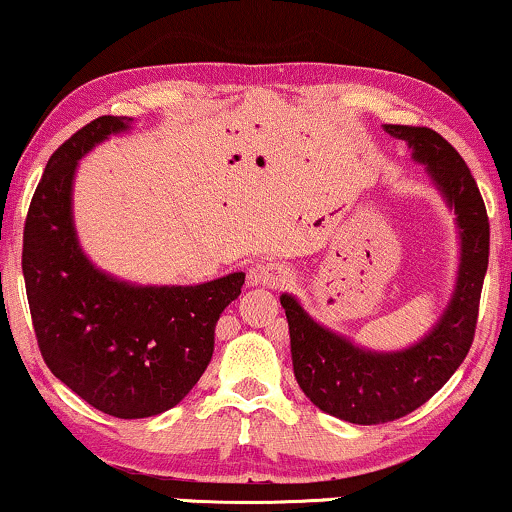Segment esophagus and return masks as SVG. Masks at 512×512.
<instances>
[{"mask_svg":"<svg viewBox=\"0 0 512 512\" xmlns=\"http://www.w3.org/2000/svg\"><path fill=\"white\" fill-rule=\"evenodd\" d=\"M246 282L251 287H273V289H282L294 282V273L292 268H287L285 263H258V266L249 268L246 273Z\"/></svg>","mask_w":512,"mask_h":512,"instance_id":"1","label":"esophagus"}]
</instances>
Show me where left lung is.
Returning a JSON list of instances; mask_svg holds the SVG:
<instances>
[{
	"mask_svg": "<svg viewBox=\"0 0 512 512\" xmlns=\"http://www.w3.org/2000/svg\"><path fill=\"white\" fill-rule=\"evenodd\" d=\"M408 144L456 216L458 273L453 294L432 330L399 351H375L320 325L299 299L282 294L294 377L313 406L353 425H380L413 413L449 382L475 337L479 294L489 266V218L470 168L430 128L384 125Z\"/></svg>",
	"mask_w": 512,
	"mask_h": 512,
	"instance_id": "1",
	"label": "left lung"
}]
</instances>
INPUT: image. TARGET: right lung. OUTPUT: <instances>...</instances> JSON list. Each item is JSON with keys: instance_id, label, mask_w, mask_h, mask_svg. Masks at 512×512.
<instances>
[{"instance_id": "right-lung-1", "label": "right lung", "mask_w": 512, "mask_h": 512, "mask_svg": "<svg viewBox=\"0 0 512 512\" xmlns=\"http://www.w3.org/2000/svg\"><path fill=\"white\" fill-rule=\"evenodd\" d=\"M132 128L102 116L47 161L23 230V277L44 363L80 399L123 420L161 415L185 399L211 363L220 313L244 273L201 285H137L82 251L73 182L82 156Z\"/></svg>"}]
</instances>
